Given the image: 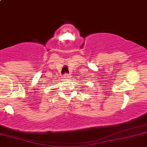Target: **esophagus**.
Wrapping results in <instances>:
<instances>
[{"mask_svg":"<svg viewBox=\"0 0 147 147\" xmlns=\"http://www.w3.org/2000/svg\"><path fill=\"white\" fill-rule=\"evenodd\" d=\"M63 77L65 79H66V80H67V79H68L69 77H70V76H69V75L67 74H65V75H64Z\"/></svg>","mask_w":147,"mask_h":147,"instance_id":"obj_1","label":"esophagus"}]
</instances>
